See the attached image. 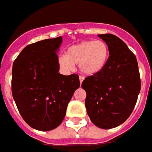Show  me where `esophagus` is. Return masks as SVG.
Masks as SVG:
<instances>
[{
    "mask_svg": "<svg viewBox=\"0 0 152 152\" xmlns=\"http://www.w3.org/2000/svg\"><path fill=\"white\" fill-rule=\"evenodd\" d=\"M79 80H80V84L81 85L82 81H83V80H84V77H83V76H79Z\"/></svg>",
    "mask_w": 152,
    "mask_h": 152,
    "instance_id": "1",
    "label": "esophagus"
}]
</instances>
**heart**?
<instances>
[{
	"instance_id": "heart-1",
	"label": "heart",
	"mask_w": 152,
	"mask_h": 152,
	"mask_svg": "<svg viewBox=\"0 0 152 152\" xmlns=\"http://www.w3.org/2000/svg\"><path fill=\"white\" fill-rule=\"evenodd\" d=\"M108 57V46L104 41L86 40L69 47L65 56L60 58L59 64L66 71H71L74 65H78L83 74L93 76L102 71Z\"/></svg>"
}]
</instances>
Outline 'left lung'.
<instances>
[{"instance_id":"1","label":"left lung","mask_w":152,"mask_h":152,"mask_svg":"<svg viewBox=\"0 0 152 152\" xmlns=\"http://www.w3.org/2000/svg\"><path fill=\"white\" fill-rule=\"evenodd\" d=\"M108 46L109 57L102 71L87 76L81 84L86 91V113L92 123L104 129L126 121L140 91L135 55L115 35L98 34Z\"/></svg>"}]
</instances>
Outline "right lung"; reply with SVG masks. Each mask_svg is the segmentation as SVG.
<instances>
[{
  "label": "right lung",
  "instance_id": "1",
  "mask_svg": "<svg viewBox=\"0 0 152 152\" xmlns=\"http://www.w3.org/2000/svg\"><path fill=\"white\" fill-rule=\"evenodd\" d=\"M62 37L26 46L12 66V92L24 121L32 128L49 131L66 116L73 93L80 86L77 74L59 73L57 51Z\"/></svg>",
  "mask_w": 152,
  "mask_h": 152
}]
</instances>
